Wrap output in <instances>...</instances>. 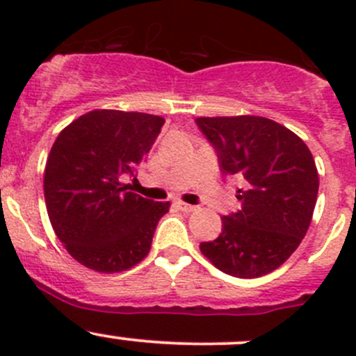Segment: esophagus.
<instances>
[{
  "label": "esophagus",
  "instance_id": "esophagus-1",
  "mask_svg": "<svg viewBox=\"0 0 356 356\" xmlns=\"http://www.w3.org/2000/svg\"><path fill=\"white\" fill-rule=\"evenodd\" d=\"M177 208L179 210H182V211H186V213H189V211H195L196 208L198 207H195V204H188V203H184V201H177Z\"/></svg>",
  "mask_w": 356,
  "mask_h": 356
}]
</instances>
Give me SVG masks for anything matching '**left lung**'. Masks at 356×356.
Returning a JSON list of instances; mask_svg holds the SVG:
<instances>
[{"instance_id":"1","label":"left lung","mask_w":356,"mask_h":356,"mask_svg":"<svg viewBox=\"0 0 356 356\" xmlns=\"http://www.w3.org/2000/svg\"><path fill=\"white\" fill-rule=\"evenodd\" d=\"M196 124L217 149L222 174L245 181L236 195L241 210L222 217V234L201 243V253L232 277H261L288 260L310 227L318 193L314 156L270 118L198 117Z\"/></svg>"}]
</instances>
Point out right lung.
<instances>
[{
  "mask_svg": "<svg viewBox=\"0 0 356 356\" xmlns=\"http://www.w3.org/2000/svg\"><path fill=\"white\" fill-rule=\"evenodd\" d=\"M163 117L139 111L92 110L58 134L44 168V200L53 231L74 260L102 274L138 265L152 250L168 201L127 191Z\"/></svg>",
  "mask_w": 356,
  "mask_h": 356,
  "instance_id": "add662e5",
  "label": "right lung"
}]
</instances>
